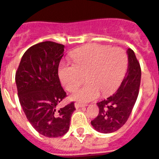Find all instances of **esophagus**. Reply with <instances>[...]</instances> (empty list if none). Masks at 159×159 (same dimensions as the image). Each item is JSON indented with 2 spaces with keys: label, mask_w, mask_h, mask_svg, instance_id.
Wrapping results in <instances>:
<instances>
[{
  "label": "esophagus",
  "mask_w": 159,
  "mask_h": 159,
  "mask_svg": "<svg viewBox=\"0 0 159 159\" xmlns=\"http://www.w3.org/2000/svg\"><path fill=\"white\" fill-rule=\"evenodd\" d=\"M86 105L85 104H82V103H80V102H75V107L76 108H80V107H85Z\"/></svg>",
  "instance_id": "esophagus-1"
}]
</instances>
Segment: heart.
I'll return each instance as SVG.
<instances>
[{
    "label": "heart",
    "instance_id": "heart-1",
    "mask_svg": "<svg viewBox=\"0 0 159 159\" xmlns=\"http://www.w3.org/2000/svg\"><path fill=\"white\" fill-rule=\"evenodd\" d=\"M72 64H62L59 67V76L68 92L77 90L71 98L80 102H88L107 95L120 85L128 64L126 52L121 48H110L92 43L78 48L71 54Z\"/></svg>",
    "mask_w": 159,
    "mask_h": 159
}]
</instances>
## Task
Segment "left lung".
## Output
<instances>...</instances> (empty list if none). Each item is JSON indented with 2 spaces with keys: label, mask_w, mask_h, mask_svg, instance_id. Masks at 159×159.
<instances>
[{
  "label": "left lung",
  "mask_w": 159,
  "mask_h": 159,
  "mask_svg": "<svg viewBox=\"0 0 159 159\" xmlns=\"http://www.w3.org/2000/svg\"><path fill=\"white\" fill-rule=\"evenodd\" d=\"M128 68L121 85L116 93L97 102L99 115L91 123L97 131L112 133L121 128L127 121L139 92L141 67L134 51L129 48Z\"/></svg>",
  "instance_id": "8db88e82"
}]
</instances>
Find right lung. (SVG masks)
Listing matches in <instances>:
<instances>
[{
	"label": "right lung",
	"instance_id": "right-lung-1",
	"mask_svg": "<svg viewBox=\"0 0 159 159\" xmlns=\"http://www.w3.org/2000/svg\"><path fill=\"white\" fill-rule=\"evenodd\" d=\"M64 51V45L56 42L36 43L25 52L16 72L22 109L35 130L45 137L65 134L75 110L74 102L58 108L67 96L58 75Z\"/></svg>",
	"mask_w": 159,
	"mask_h": 159
}]
</instances>
